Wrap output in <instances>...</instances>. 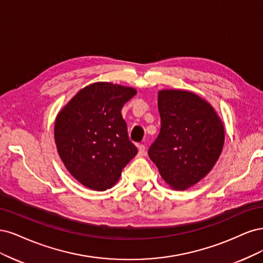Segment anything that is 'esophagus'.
I'll list each match as a JSON object with an SVG mask.
<instances>
[{
  "label": "esophagus",
  "mask_w": 263,
  "mask_h": 263,
  "mask_svg": "<svg viewBox=\"0 0 263 263\" xmlns=\"http://www.w3.org/2000/svg\"><path fill=\"white\" fill-rule=\"evenodd\" d=\"M146 153V147L145 145H143V144H140L139 145V155L140 156H144Z\"/></svg>",
  "instance_id": "34e87169"
}]
</instances>
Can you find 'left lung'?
Returning a JSON list of instances; mask_svg holds the SVG:
<instances>
[{
    "instance_id": "obj_1",
    "label": "left lung",
    "mask_w": 263,
    "mask_h": 263,
    "mask_svg": "<svg viewBox=\"0 0 263 263\" xmlns=\"http://www.w3.org/2000/svg\"><path fill=\"white\" fill-rule=\"evenodd\" d=\"M160 131L148 149L163 179L185 190L204 178L222 153V120L206 100L187 90L158 92Z\"/></svg>"
}]
</instances>
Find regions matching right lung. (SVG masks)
I'll return each instance as SVG.
<instances>
[{
	"mask_svg": "<svg viewBox=\"0 0 263 263\" xmlns=\"http://www.w3.org/2000/svg\"><path fill=\"white\" fill-rule=\"evenodd\" d=\"M137 90L98 82L84 87L59 112L54 124L58 153L67 171L96 191L111 188L137 155L121 109Z\"/></svg>",
	"mask_w": 263,
	"mask_h": 263,
	"instance_id": "add662e5",
	"label": "right lung"
}]
</instances>
